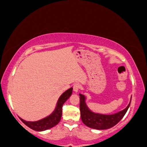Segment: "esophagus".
Here are the masks:
<instances>
[{"label":"esophagus","mask_w":147,"mask_h":147,"mask_svg":"<svg viewBox=\"0 0 147 147\" xmlns=\"http://www.w3.org/2000/svg\"><path fill=\"white\" fill-rule=\"evenodd\" d=\"M81 88V85L79 83H76L74 85V90L75 92H77L78 91V90Z\"/></svg>","instance_id":"34e87169"}]
</instances>
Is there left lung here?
<instances>
[{
    "label": "left lung",
    "instance_id": "8db88e82",
    "mask_svg": "<svg viewBox=\"0 0 147 147\" xmlns=\"http://www.w3.org/2000/svg\"><path fill=\"white\" fill-rule=\"evenodd\" d=\"M79 95L80 117L82 121L88 127L97 130H105V129L111 128L117 124L123 118L130 105V103L125 109L114 114H99L91 111L86 106L85 102L86 99L85 96L81 94H79Z\"/></svg>",
    "mask_w": 147,
    "mask_h": 147
}]
</instances>
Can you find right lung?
Segmentation results:
<instances>
[{"instance_id": "1", "label": "right lung", "mask_w": 147, "mask_h": 147, "mask_svg": "<svg viewBox=\"0 0 147 147\" xmlns=\"http://www.w3.org/2000/svg\"><path fill=\"white\" fill-rule=\"evenodd\" d=\"M72 90H73L72 88H69V90H67V91H65L61 94L59 100H58L57 107L54 112L48 117L40 120V121H34V122L26 121L21 118H20V120L30 128L36 131L46 130L54 127L59 123V122L60 121L61 115H62V106L64 104V102L71 95Z\"/></svg>"}]
</instances>
